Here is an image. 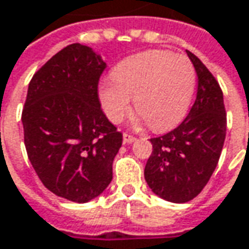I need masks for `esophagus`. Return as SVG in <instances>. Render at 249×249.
Masks as SVG:
<instances>
[{
    "label": "esophagus",
    "mask_w": 249,
    "mask_h": 249,
    "mask_svg": "<svg viewBox=\"0 0 249 249\" xmlns=\"http://www.w3.org/2000/svg\"><path fill=\"white\" fill-rule=\"evenodd\" d=\"M136 137H133V136H130V134H123V142L124 144H131V142H134L136 141Z\"/></svg>",
    "instance_id": "1"
}]
</instances>
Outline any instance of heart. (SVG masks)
<instances>
[{
    "label": "heart",
    "instance_id": "heart-1",
    "mask_svg": "<svg viewBox=\"0 0 249 249\" xmlns=\"http://www.w3.org/2000/svg\"><path fill=\"white\" fill-rule=\"evenodd\" d=\"M196 87V71L186 56L145 51L126 58L115 68L112 80L100 84L102 109L120 123L134 108L152 130L163 131L184 118Z\"/></svg>",
    "mask_w": 249,
    "mask_h": 249
}]
</instances>
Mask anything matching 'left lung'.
<instances>
[{
    "label": "left lung",
    "mask_w": 249,
    "mask_h": 249,
    "mask_svg": "<svg viewBox=\"0 0 249 249\" xmlns=\"http://www.w3.org/2000/svg\"><path fill=\"white\" fill-rule=\"evenodd\" d=\"M198 76L196 98L180 126L151 139L152 154L144 169L145 181L162 199L184 204L206 186L220 158L226 139V110L219 83L199 58L187 51Z\"/></svg>",
    "instance_id": "8db88e82"
}]
</instances>
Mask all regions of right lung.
I'll list each match as a JSON object with an SVG mask.
<instances>
[{
	"instance_id": "1",
	"label": "right lung",
	"mask_w": 249,
	"mask_h": 249,
	"mask_svg": "<svg viewBox=\"0 0 249 249\" xmlns=\"http://www.w3.org/2000/svg\"><path fill=\"white\" fill-rule=\"evenodd\" d=\"M105 62L83 44L55 53L29 84L22 112L27 157L55 196L84 204L112 181L122 133L101 109Z\"/></svg>"
}]
</instances>
